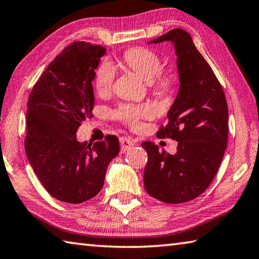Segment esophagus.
Wrapping results in <instances>:
<instances>
[{"label": "esophagus", "instance_id": "obj_1", "mask_svg": "<svg viewBox=\"0 0 259 259\" xmlns=\"http://www.w3.org/2000/svg\"><path fill=\"white\" fill-rule=\"evenodd\" d=\"M119 142H120V150H121V153L126 152V151H128L131 149V146L134 145V141L130 139V138H123L119 139Z\"/></svg>", "mask_w": 259, "mask_h": 259}]
</instances>
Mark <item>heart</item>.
Here are the masks:
<instances>
[{"mask_svg": "<svg viewBox=\"0 0 259 259\" xmlns=\"http://www.w3.org/2000/svg\"><path fill=\"white\" fill-rule=\"evenodd\" d=\"M124 64L138 73L149 84L159 91H169L174 84V76L169 71L162 69V61L157 53L144 47H135L126 51L123 55ZM116 76L114 65L108 60L102 61L96 70L95 88L97 94H109ZM155 110L151 105H120L113 111L114 117L136 127L140 120L153 116Z\"/></svg>", "mask_w": 259, "mask_h": 259, "instance_id": "obj_1", "label": "heart"}]
</instances>
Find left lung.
<instances>
[{
  "mask_svg": "<svg viewBox=\"0 0 259 259\" xmlns=\"http://www.w3.org/2000/svg\"><path fill=\"white\" fill-rule=\"evenodd\" d=\"M172 41L177 54L180 88L168 111L169 121L157 136L178 142L169 154L151 141L144 169L146 193L168 204L185 203L206 190L215 177L228 142V105L211 66L184 29L176 28L152 42Z\"/></svg>",
  "mask_w": 259,
  "mask_h": 259,
  "instance_id": "obj_1",
  "label": "left lung"
}]
</instances>
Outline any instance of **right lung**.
Listing matches in <instances>:
<instances>
[{"mask_svg": "<svg viewBox=\"0 0 259 259\" xmlns=\"http://www.w3.org/2000/svg\"><path fill=\"white\" fill-rule=\"evenodd\" d=\"M106 48L85 41L66 46L29 95L24 149L33 171L53 197L80 204L104 186L106 170L119 153L116 135L80 143L76 131L92 117V81Z\"/></svg>", "mask_w": 259, "mask_h": 259, "instance_id": "add662e5", "label": "right lung"}]
</instances>
